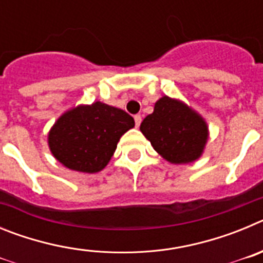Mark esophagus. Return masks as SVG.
Instances as JSON below:
<instances>
[{
    "label": "esophagus",
    "mask_w": 263,
    "mask_h": 263,
    "mask_svg": "<svg viewBox=\"0 0 263 263\" xmlns=\"http://www.w3.org/2000/svg\"><path fill=\"white\" fill-rule=\"evenodd\" d=\"M134 121H136V126L138 127L139 125H141V121H142V117H141V115L134 116Z\"/></svg>",
    "instance_id": "obj_1"
}]
</instances>
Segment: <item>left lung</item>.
Here are the masks:
<instances>
[{
	"label": "left lung",
	"instance_id": "left-lung-1",
	"mask_svg": "<svg viewBox=\"0 0 263 263\" xmlns=\"http://www.w3.org/2000/svg\"><path fill=\"white\" fill-rule=\"evenodd\" d=\"M155 152L173 164L192 163L203 155L210 130L203 116L182 100L162 96L139 126Z\"/></svg>",
	"mask_w": 263,
	"mask_h": 263
}]
</instances>
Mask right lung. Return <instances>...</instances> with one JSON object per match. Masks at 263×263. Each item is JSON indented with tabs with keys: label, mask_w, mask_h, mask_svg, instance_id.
I'll return each instance as SVG.
<instances>
[{
	"label": "right lung",
	"mask_w": 263,
	"mask_h": 263,
	"mask_svg": "<svg viewBox=\"0 0 263 263\" xmlns=\"http://www.w3.org/2000/svg\"><path fill=\"white\" fill-rule=\"evenodd\" d=\"M134 127V118L101 101L73 106L55 121L48 132L51 154L64 167L95 174L105 168L120 138Z\"/></svg>",
	"instance_id": "1"
}]
</instances>
